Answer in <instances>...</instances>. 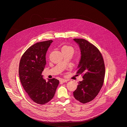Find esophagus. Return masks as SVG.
Listing matches in <instances>:
<instances>
[{"mask_svg":"<svg viewBox=\"0 0 127 127\" xmlns=\"http://www.w3.org/2000/svg\"><path fill=\"white\" fill-rule=\"evenodd\" d=\"M67 80H64V79H61L60 81L61 83H65V82H67Z\"/></svg>","mask_w":127,"mask_h":127,"instance_id":"obj_1","label":"esophagus"}]
</instances>
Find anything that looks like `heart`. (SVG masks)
<instances>
[{
    "label": "heart",
    "instance_id": "b5f03b06",
    "mask_svg": "<svg viewBox=\"0 0 127 127\" xmlns=\"http://www.w3.org/2000/svg\"><path fill=\"white\" fill-rule=\"evenodd\" d=\"M62 52H73V48L72 46L69 45H64L62 47Z\"/></svg>",
    "mask_w": 127,
    "mask_h": 127
}]
</instances>
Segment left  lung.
Instances as JSON below:
<instances>
[{
	"label": "left lung",
	"mask_w": 127,
	"mask_h": 127,
	"mask_svg": "<svg viewBox=\"0 0 127 127\" xmlns=\"http://www.w3.org/2000/svg\"><path fill=\"white\" fill-rule=\"evenodd\" d=\"M80 48L81 58L77 73L82 74L84 80L79 82L73 92L74 98L85 104L93 100L99 92L104 82L105 67L102 54L98 48L85 39L74 38Z\"/></svg>",
	"instance_id": "obj_1"
}]
</instances>
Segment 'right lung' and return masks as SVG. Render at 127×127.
Masks as SVG:
<instances>
[{"mask_svg": "<svg viewBox=\"0 0 127 127\" xmlns=\"http://www.w3.org/2000/svg\"><path fill=\"white\" fill-rule=\"evenodd\" d=\"M53 41L35 43L22 55L19 63V75L22 86L28 96L37 104L43 105L54 96L59 81L43 79L42 72L46 65L45 56Z\"/></svg>", "mask_w": 127, "mask_h": 127, "instance_id": "add662e5", "label": "right lung"}]
</instances>
